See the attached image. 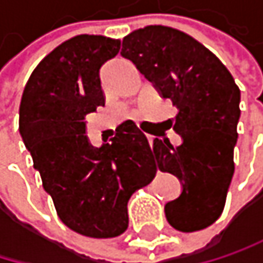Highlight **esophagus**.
Returning <instances> with one entry per match:
<instances>
[{
	"label": "esophagus",
	"instance_id": "34e87169",
	"mask_svg": "<svg viewBox=\"0 0 263 263\" xmlns=\"http://www.w3.org/2000/svg\"><path fill=\"white\" fill-rule=\"evenodd\" d=\"M153 140H155V137H153V136H148V142H149V145H153Z\"/></svg>",
	"mask_w": 263,
	"mask_h": 263
}]
</instances>
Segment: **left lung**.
<instances>
[{"instance_id": "1", "label": "left lung", "mask_w": 263, "mask_h": 263, "mask_svg": "<svg viewBox=\"0 0 263 263\" xmlns=\"http://www.w3.org/2000/svg\"><path fill=\"white\" fill-rule=\"evenodd\" d=\"M121 55L178 108L170 126L181 145L174 146L161 134L151 155L156 168L183 183L181 196L165 205L168 224L181 232L202 230L221 216L235 172L240 88L215 53L170 26L149 25L129 33Z\"/></svg>"}]
</instances>
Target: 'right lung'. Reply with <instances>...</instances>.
<instances>
[{
	"mask_svg": "<svg viewBox=\"0 0 263 263\" xmlns=\"http://www.w3.org/2000/svg\"><path fill=\"white\" fill-rule=\"evenodd\" d=\"M120 39L79 34L52 50L29 76L18 129L60 219L80 235L114 238L127 229V202L151 183L156 162L133 120L95 148L85 117L105 104L99 69Z\"/></svg>",
	"mask_w": 263,
	"mask_h": 263,
	"instance_id": "obj_1",
	"label": "right lung"
}]
</instances>
